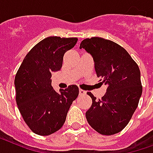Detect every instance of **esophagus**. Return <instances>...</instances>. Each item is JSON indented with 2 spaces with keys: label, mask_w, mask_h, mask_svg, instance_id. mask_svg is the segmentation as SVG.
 Segmentation results:
<instances>
[{
  "label": "esophagus",
  "mask_w": 153,
  "mask_h": 153,
  "mask_svg": "<svg viewBox=\"0 0 153 153\" xmlns=\"http://www.w3.org/2000/svg\"><path fill=\"white\" fill-rule=\"evenodd\" d=\"M79 93H80V95H85L86 92H85V90L83 89H79Z\"/></svg>",
  "instance_id": "esophagus-1"
}]
</instances>
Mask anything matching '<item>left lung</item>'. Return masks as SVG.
<instances>
[{
	"label": "left lung",
	"mask_w": 153,
	"mask_h": 153,
	"mask_svg": "<svg viewBox=\"0 0 153 153\" xmlns=\"http://www.w3.org/2000/svg\"><path fill=\"white\" fill-rule=\"evenodd\" d=\"M93 58L97 77L107 85L101 99L88 93L93 104L85 116L91 127L100 134L123 130L137 109L142 94L139 67L125 48L100 37L85 39L80 45Z\"/></svg>",
	"instance_id": "left-lung-1"
}]
</instances>
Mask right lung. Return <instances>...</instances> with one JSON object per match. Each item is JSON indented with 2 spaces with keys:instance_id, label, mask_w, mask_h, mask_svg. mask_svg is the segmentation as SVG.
<instances>
[{
  "instance_id": "obj_1",
  "label": "right lung",
  "mask_w": 153,
  "mask_h": 153,
  "mask_svg": "<svg viewBox=\"0 0 153 153\" xmlns=\"http://www.w3.org/2000/svg\"><path fill=\"white\" fill-rule=\"evenodd\" d=\"M77 38L49 36L36 44L24 58L15 76L16 101L29 128L40 136L58 131L79 94L76 85L56 92L52 73L60 70L64 54L73 48Z\"/></svg>"
}]
</instances>
